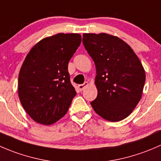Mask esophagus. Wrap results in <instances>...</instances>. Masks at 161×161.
Listing matches in <instances>:
<instances>
[{"instance_id":"obj_1","label":"esophagus","mask_w":161,"mask_h":161,"mask_svg":"<svg viewBox=\"0 0 161 161\" xmlns=\"http://www.w3.org/2000/svg\"><path fill=\"white\" fill-rule=\"evenodd\" d=\"M88 84H89L88 82H84L83 84H80V85L78 86V87H79V90H83L84 89H85V87H86V86H88Z\"/></svg>"}]
</instances>
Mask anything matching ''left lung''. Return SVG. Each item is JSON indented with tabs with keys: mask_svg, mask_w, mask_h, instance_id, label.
<instances>
[{
	"mask_svg": "<svg viewBox=\"0 0 161 161\" xmlns=\"http://www.w3.org/2000/svg\"><path fill=\"white\" fill-rule=\"evenodd\" d=\"M82 42L96 65L97 97L90 103L108 121L127 118L142 97L145 70L129 44L107 33H84Z\"/></svg>",
	"mask_w": 161,
	"mask_h": 161,
	"instance_id": "1",
	"label": "left lung"
}]
</instances>
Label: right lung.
Instances as JSON below:
<instances>
[{
	"label": "right lung",
	"mask_w": 161,
	"mask_h": 161,
	"mask_svg": "<svg viewBox=\"0 0 161 161\" xmlns=\"http://www.w3.org/2000/svg\"><path fill=\"white\" fill-rule=\"evenodd\" d=\"M82 41L77 33H58L37 43L19 75V97L36 122L50 125L65 115L76 95L69 62Z\"/></svg>",
	"instance_id": "obj_1"
}]
</instances>
